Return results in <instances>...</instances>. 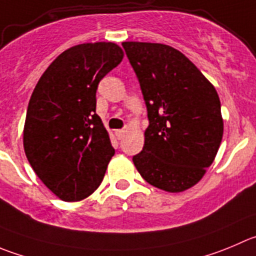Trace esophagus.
I'll return each instance as SVG.
<instances>
[{
    "label": "esophagus",
    "instance_id": "esophagus-1",
    "mask_svg": "<svg viewBox=\"0 0 256 256\" xmlns=\"http://www.w3.org/2000/svg\"><path fill=\"white\" fill-rule=\"evenodd\" d=\"M124 134H126V130H116V136L118 140H122V138L124 137Z\"/></svg>",
    "mask_w": 256,
    "mask_h": 256
}]
</instances>
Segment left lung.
<instances>
[{"mask_svg": "<svg viewBox=\"0 0 256 256\" xmlns=\"http://www.w3.org/2000/svg\"><path fill=\"white\" fill-rule=\"evenodd\" d=\"M140 80L150 126L133 157L140 176L167 192H184L212 164L224 134L215 86L172 46L122 42Z\"/></svg>", "mask_w": 256, "mask_h": 256, "instance_id": "left-lung-1", "label": "left lung"}]
</instances>
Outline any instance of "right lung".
Segmentation results:
<instances>
[{"mask_svg":"<svg viewBox=\"0 0 256 256\" xmlns=\"http://www.w3.org/2000/svg\"><path fill=\"white\" fill-rule=\"evenodd\" d=\"M123 56L114 42L72 46L48 65L31 94L24 150L34 172L62 201L76 202L93 194L114 156L96 114V94Z\"/></svg>","mask_w":256,"mask_h":256,"instance_id":"obj_1","label":"right lung"}]
</instances>
